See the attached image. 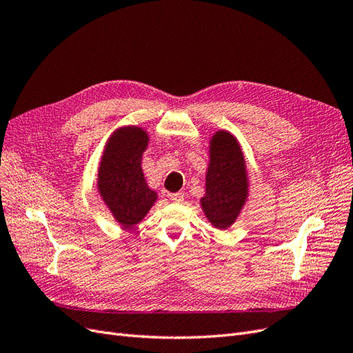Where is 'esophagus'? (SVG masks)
Segmentation results:
<instances>
[{"mask_svg": "<svg viewBox=\"0 0 353 353\" xmlns=\"http://www.w3.org/2000/svg\"><path fill=\"white\" fill-rule=\"evenodd\" d=\"M169 199L175 203H181V201H184V193H172V194H169Z\"/></svg>", "mask_w": 353, "mask_h": 353, "instance_id": "1", "label": "esophagus"}]
</instances>
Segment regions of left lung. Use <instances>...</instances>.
Segmentation results:
<instances>
[{"mask_svg": "<svg viewBox=\"0 0 353 353\" xmlns=\"http://www.w3.org/2000/svg\"><path fill=\"white\" fill-rule=\"evenodd\" d=\"M248 197L241 148L234 135L219 131L210 141V163L206 196L200 200L205 215L216 228H228L236 221Z\"/></svg>", "mask_w": 353, "mask_h": 353, "instance_id": "8db88e82", "label": "left lung"}]
</instances>
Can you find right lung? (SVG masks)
<instances>
[{"label":"right lung","instance_id":"1","mask_svg":"<svg viewBox=\"0 0 353 353\" xmlns=\"http://www.w3.org/2000/svg\"><path fill=\"white\" fill-rule=\"evenodd\" d=\"M148 137L137 126L117 130L105 144L99 169V191L114 219L132 227L150 210L157 196L147 187L141 156Z\"/></svg>","mask_w":353,"mask_h":353}]
</instances>
